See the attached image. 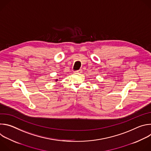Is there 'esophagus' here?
<instances>
[{"mask_svg":"<svg viewBox=\"0 0 151 151\" xmlns=\"http://www.w3.org/2000/svg\"><path fill=\"white\" fill-rule=\"evenodd\" d=\"M82 72V69H79V70H76V71L75 72V73H81Z\"/></svg>","mask_w":151,"mask_h":151,"instance_id":"esophagus-1","label":"esophagus"}]
</instances>
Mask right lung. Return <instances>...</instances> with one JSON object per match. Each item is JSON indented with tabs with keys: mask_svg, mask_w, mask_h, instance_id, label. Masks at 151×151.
Segmentation results:
<instances>
[{
	"mask_svg": "<svg viewBox=\"0 0 151 151\" xmlns=\"http://www.w3.org/2000/svg\"><path fill=\"white\" fill-rule=\"evenodd\" d=\"M58 81V79H55V81Z\"/></svg>",
	"mask_w": 151,
	"mask_h": 151,
	"instance_id": "add662e5",
	"label": "right lung"
}]
</instances>
